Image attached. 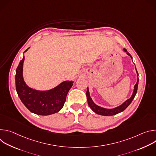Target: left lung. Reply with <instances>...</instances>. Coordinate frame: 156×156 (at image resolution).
<instances>
[{
  "instance_id": "obj_1",
  "label": "left lung",
  "mask_w": 156,
  "mask_h": 156,
  "mask_svg": "<svg viewBox=\"0 0 156 156\" xmlns=\"http://www.w3.org/2000/svg\"><path fill=\"white\" fill-rule=\"evenodd\" d=\"M123 51L125 52L126 53V54L128 55H129L133 61V58L131 57V55L127 52V51L125 49H123ZM136 68V67H135ZM136 72L137 73V76H138V79H137V82L135 84V86H134V89H133V91L132 93L131 96L130 97L129 99L126 100L123 104H122L121 105H120L118 107L112 108H104L101 106H99L98 105H97L96 104H95L94 102V101H93L92 98L90 96V91H89V88L88 87H87V91H86V97H87V104L90 106V107L91 108V110L93 111L94 112H95L96 114H98V115H104V116H111V115H116L119 113H120L124 110H125L127 107L131 104V102H132V101L134 99L136 93H137V90H138V81H139V79H138V73L137 72V70L136 69Z\"/></svg>"
}]
</instances>
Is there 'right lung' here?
I'll return each mask as SVG.
<instances>
[{"instance_id":"obj_1","label":"right lung","mask_w":156,"mask_h":156,"mask_svg":"<svg viewBox=\"0 0 156 156\" xmlns=\"http://www.w3.org/2000/svg\"><path fill=\"white\" fill-rule=\"evenodd\" d=\"M23 57L16 70L15 84L18 97L27 108L39 115H49L57 113L62 108L73 81H64L49 90H37L29 87L23 78Z\"/></svg>"}]
</instances>
